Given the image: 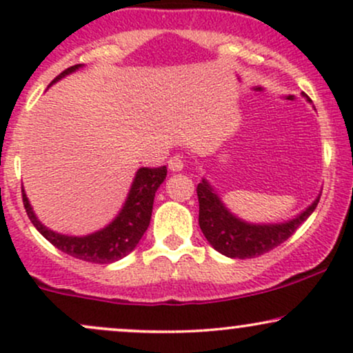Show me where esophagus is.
Masks as SVG:
<instances>
[{"mask_svg":"<svg viewBox=\"0 0 353 353\" xmlns=\"http://www.w3.org/2000/svg\"><path fill=\"white\" fill-rule=\"evenodd\" d=\"M168 164H169V169H171L172 172H179L184 169V161H182L181 156H172L171 159L168 161Z\"/></svg>","mask_w":353,"mask_h":353,"instance_id":"esophagus-1","label":"esophagus"}]
</instances>
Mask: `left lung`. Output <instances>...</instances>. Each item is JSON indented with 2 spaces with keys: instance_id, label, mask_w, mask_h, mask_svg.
Instances as JSON below:
<instances>
[{
  "instance_id": "obj_1",
  "label": "left lung",
  "mask_w": 353,
  "mask_h": 353,
  "mask_svg": "<svg viewBox=\"0 0 353 353\" xmlns=\"http://www.w3.org/2000/svg\"><path fill=\"white\" fill-rule=\"evenodd\" d=\"M302 96L312 103L307 94ZM322 194V190H320ZM320 194L302 212L283 222H250L234 214L224 204L214 185L202 177L197 184L199 225L204 237L217 252L230 259H250L281 245L305 222L317 208Z\"/></svg>"
}]
</instances>
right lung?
<instances>
[{"instance_id":"right-lung-1","label":"right lung","mask_w":353,"mask_h":353,"mask_svg":"<svg viewBox=\"0 0 353 353\" xmlns=\"http://www.w3.org/2000/svg\"><path fill=\"white\" fill-rule=\"evenodd\" d=\"M81 68H83V64L68 68L66 71L61 72L58 78H54L50 86L81 70ZM165 176H168L165 165L157 169H137L123 208L119 209L116 217L104 228L86 234V236H70V234H61L46 228L36 216L33 205L30 204V199L23 189L24 209H26L28 217L38 229V232L44 239H48L52 245L63 250L64 254H70L72 257L81 259V261L94 262V264H111V262L119 261V259L131 254L143 239L144 232L149 228V222H151L154 196L164 182Z\"/></svg>"}]
</instances>
